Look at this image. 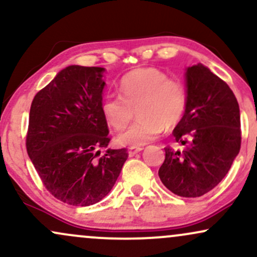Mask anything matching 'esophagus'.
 <instances>
[{"instance_id":"1","label":"esophagus","mask_w":257,"mask_h":257,"mask_svg":"<svg viewBox=\"0 0 257 257\" xmlns=\"http://www.w3.org/2000/svg\"><path fill=\"white\" fill-rule=\"evenodd\" d=\"M140 151H143V147H132V149H129L128 153H129V156H131V157H133V156H135L137 153H139Z\"/></svg>"}]
</instances>
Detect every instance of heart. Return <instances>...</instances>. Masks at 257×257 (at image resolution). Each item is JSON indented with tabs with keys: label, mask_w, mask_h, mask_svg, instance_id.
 Wrapping results in <instances>:
<instances>
[{
	"label": "heart",
	"mask_w": 257,
	"mask_h": 257,
	"mask_svg": "<svg viewBox=\"0 0 257 257\" xmlns=\"http://www.w3.org/2000/svg\"><path fill=\"white\" fill-rule=\"evenodd\" d=\"M120 95H106L101 112L108 125L124 129L135 116L137 122L118 135L123 146L139 147L151 143L163 132L175 128L187 108V90L179 79L169 78L157 67H139L126 72L119 81Z\"/></svg>",
	"instance_id": "heart-1"
}]
</instances>
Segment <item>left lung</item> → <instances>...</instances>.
<instances>
[{"instance_id": "left-lung-1", "label": "left lung", "mask_w": 257, "mask_h": 257, "mask_svg": "<svg viewBox=\"0 0 257 257\" xmlns=\"http://www.w3.org/2000/svg\"><path fill=\"white\" fill-rule=\"evenodd\" d=\"M187 108L174 129L182 151L167 146L158 170L173 193L196 198L220 184L240 150V113L234 94L225 81L202 64L186 71Z\"/></svg>"}]
</instances>
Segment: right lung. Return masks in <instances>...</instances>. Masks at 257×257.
<instances>
[{
	"label": "right lung",
	"mask_w": 257,
	"mask_h": 257,
	"mask_svg": "<svg viewBox=\"0 0 257 257\" xmlns=\"http://www.w3.org/2000/svg\"><path fill=\"white\" fill-rule=\"evenodd\" d=\"M102 67L71 65L32 100L26 151L44 187L70 205L88 206L111 191L128 158L125 149L106 150L101 112Z\"/></svg>",
	"instance_id": "right-lung-1"
}]
</instances>
